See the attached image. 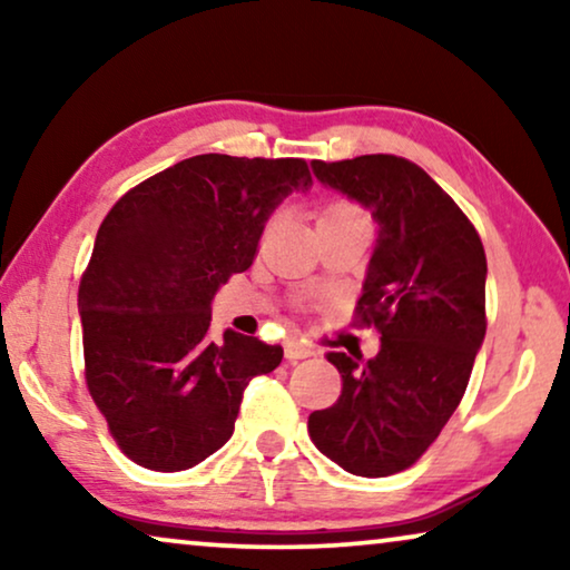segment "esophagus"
Returning <instances> with one entry per match:
<instances>
[{
	"label": "esophagus",
	"mask_w": 570,
	"mask_h": 570,
	"mask_svg": "<svg viewBox=\"0 0 570 570\" xmlns=\"http://www.w3.org/2000/svg\"><path fill=\"white\" fill-rule=\"evenodd\" d=\"M311 355H316V347L314 345H308V342H303V340H287L285 342V357L287 361H303V357H311Z\"/></svg>",
	"instance_id": "obj_1"
}]
</instances>
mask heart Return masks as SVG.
<instances>
[{"label":"heart","instance_id":"b5f03b06","mask_svg":"<svg viewBox=\"0 0 570 570\" xmlns=\"http://www.w3.org/2000/svg\"><path fill=\"white\" fill-rule=\"evenodd\" d=\"M330 215H361V209H357L353 202H332V205L322 213V217Z\"/></svg>","mask_w":570,"mask_h":570}]
</instances>
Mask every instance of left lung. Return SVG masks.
I'll use <instances>...</instances> for the list:
<instances>
[{
  "mask_svg": "<svg viewBox=\"0 0 570 570\" xmlns=\"http://www.w3.org/2000/svg\"><path fill=\"white\" fill-rule=\"evenodd\" d=\"M379 225L355 314L381 332L376 357L326 353L340 400L308 415L316 449L357 478L407 470L439 439L485 340V248L454 199L396 155L311 163Z\"/></svg>",
  "mask_w": 570,
  "mask_h": 570,
  "instance_id": "8db88e82",
  "label": "left lung"
}]
</instances>
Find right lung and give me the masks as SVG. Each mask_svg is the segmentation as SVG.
<instances>
[{"instance_id":"add662e5","label":"right lung","mask_w":570,"mask_h":570,"mask_svg":"<svg viewBox=\"0 0 570 570\" xmlns=\"http://www.w3.org/2000/svg\"><path fill=\"white\" fill-rule=\"evenodd\" d=\"M301 158L194 155L108 209L82 272L85 384L131 462L178 472L233 435L244 389L283 347L209 337L213 295L252 267L264 223L308 191Z\"/></svg>"}]
</instances>
